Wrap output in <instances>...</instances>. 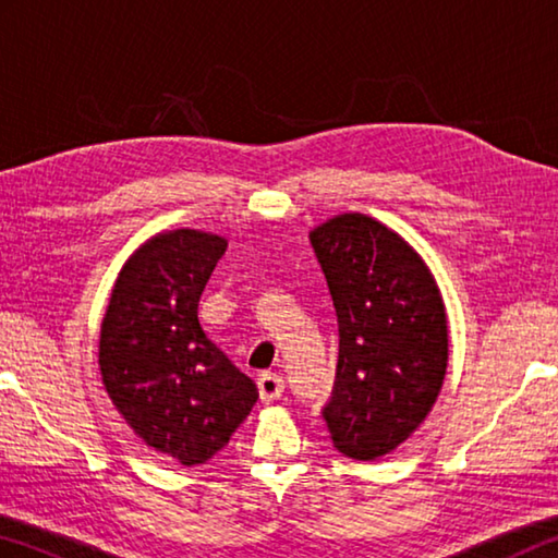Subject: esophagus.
<instances>
[{
	"label": "esophagus",
	"mask_w": 558,
	"mask_h": 558,
	"mask_svg": "<svg viewBox=\"0 0 558 558\" xmlns=\"http://www.w3.org/2000/svg\"><path fill=\"white\" fill-rule=\"evenodd\" d=\"M282 389H286V381H282V376L272 374V372H266L258 376V391H260V401L263 403H270L280 399Z\"/></svg>",
	"instance_id": "esophagus-1"
}]
</instances>
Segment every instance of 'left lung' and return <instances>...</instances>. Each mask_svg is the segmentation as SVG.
I'll return each mask as SVG.
<instances>
[{
	"label": "left lung",
	"instance_id": "obj_1",
	"mask_svg": "<svg viewBox=\"0 0 558 558\" xmlns=\"http://www.w3.org/2000/svg\"><path fill=\"white\" fill-rule=\"evenodd\" d=\"M339 325L323 415L335 448L376 460L426 421L448 366V317L423 258L389 226L339 214L310 233Z\"/></svg>",
	"mask_w": 558,
	"mask_h": 558
}]
</instances>
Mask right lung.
Here are the masks:
<instances>
[{
  "label": "right lung",
  "instance_id": "right-lung-1",
  "mask_svg": "<svg viewBox=\"0 0 558 558\" xmlns=\"http://www.w3.org/2000/svg\"><path fill=\"white\" fill-rule=\"evenodd\" d=\"M226 239L165 231L132 253L100 325L98 364L110 401L162 456L202 465L241 426L258 389L204 335L199 298Z\"/></svg>",
  "mask_w": 558,
  "mask_h": 558
}]
</instances>
